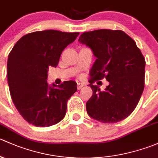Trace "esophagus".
Wrapping results in <instances>:
<instances>
[{
	"label": "esophagus",
	"mask_w": 158,
	"mask_h": 158,
	"mask_svg": "<svg viewBox=\"0 0 158 158\" xmlns=\"http://www.w3.org/2000/svg\"><path fill=\"white\" fill-rule=\"evenodd\" d=\"M84 86V84H83V83H77V90H81Z\"/></svg>",
	"instance_id": "34e87169"
}]
</instances>
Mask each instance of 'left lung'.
<instances>
[{
	"label": "left lung",
	"instance_id": "8db88e82",
	"mask_svg": "<svg viewBox=\"0 0 158 158\" xmlns=\"http://www.w3.org/2000/svg\"><path fill=\"white\" fill-rule=\"evenodd\" d=\"M78 41L97 58L90 69L92 81L106 77L104 90L89 84L93 95L87 114L103 123H115L131 114L144 87L145 60L135 42L121 30H97L81 34ZM91 84V83H90Z\"/></svg>",
	"mask_w": 158,
	"mask_h": 158
}]
</instances>
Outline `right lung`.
<instances>
[{
  "label": "right lung",
  "mask_w": 158,
  "mask_h": 158,
  "mask_svg": "<svg viewBox=\"0 0 158 158\" xmlns=\"http://www.w3.org/2000/svg\"><path fill=\"white\" fill-rule=\"evenodd\" d=\"M79 32L48 30L23 35L8 55L7 82L11 98L23 118L37 127H48L64 117L67 102L77 91L74 81L47 83L48 67H56L63 50Z\"/></svg>",
  "instance_id": "right-lung-1"
}]
</instances>
